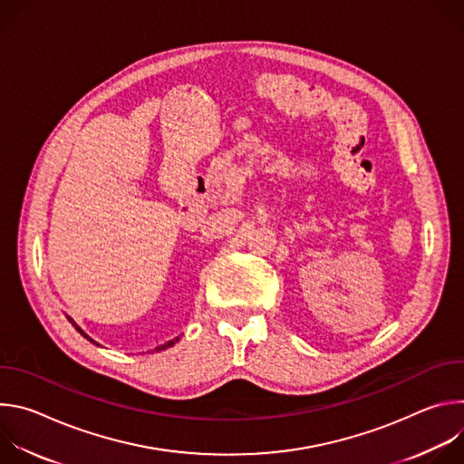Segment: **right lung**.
Segmentation results:
<instances>
[{
    "label": "right lung",
    "instance_id": "right-lung-1",
    "mask_svg": "<svg viewBox=\"0 0 464 464\" xmlns=\"http://www.w3.org/2000/svg\"><path fill=\"white\" fill-rule=\"evenodd\" d=\"M68 319H70V321H72V324H73V326H75V328H77V330H79V333H81V334H82V336H84V338H86V340H90V342H92V343H95V342H93V340H92V338H90V336H88V334H86V333H84V330H82V328H81V326H79V324H77V323H75V321H73V319H72V317H68ZM176 342H179V338H174V340H170V342H167V343H165V345H160V347H156V353H160V351H165V349H169V347H172V345H174V343H176ZM95 345H99V343H95Z\"/></svg>",
    "mask_w": 464,
    "mask_h": 464
}]
</instances>
